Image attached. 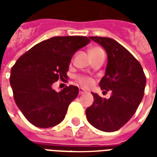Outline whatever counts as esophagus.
Wrapping results in <instances>:
<instances>
[{"label":"esophagus","mask_w":157,"mask_h":157,"mask_svg":"<svg viewBox=\"0 0 157 157\" xmlns=\"http://www.w3.org/2000/svg\"><path fill=\"white\" fill-rule=\"evenodd\" d=\"M85 92H86V91L84 90V89H82V88H81V89H79V94H84V93H85Z\"/></svg>","instance_id":"34e87169"}]
</instances>
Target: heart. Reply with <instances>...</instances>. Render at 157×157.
I'll use <instances>...</instances> for the list:
<instances>
[{"label": "heart", "mask_w": 157, "mask_h": 157, "mask_svg": "<svg viewBox=\"0 0 157 157\" xmlns=\"http://www.w3.org/2000/svg\"><path fill=\"white\" fill-rule=\"evenodd\" d=\"M99 51H101V49L100 47H93L90 50V53H93V52H99ZM77 81L79 83V84L84 86V87H89L90 86L92 83H93V79L91 78L90 77L88 76H78L77 78Z\"/></svg>", "instance_id": "1"}]
</instances>
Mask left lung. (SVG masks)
Masks as SVG:
<instances>
[{
	"label": "left lung",
	"mask_w": 157,
	"mask_h": 157,
	"mask_svg": "<svg viewBox=\"0 0 157 157\" xmlns=\"http://www.w3.org/2000/svg\"><path fill=\"white\" fill-rule=\"evenodd\" d=\"M107 54L105 76L100 81L103 92L112 91L109 99L92 93L94 102L86 109L88 122L104 132H114L128 122L140 104L146 78L140 63L127 49L111 38L92 36Z\"/></svg>",
	"instance_id": "obj_1"
}]
</instances>
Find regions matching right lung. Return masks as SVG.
Segmentation results:
<instances>
[{"label": "right lung", "mask_w": 157, "mask_h": 157, "mask_svg": "<svg viewBox=\"0 0 157 157\" xmlns=\"http://www.w3.org/2000/svg\"><path fill=\"white\" fill-rule=\"evenodd\" d=\"M90 42L84 36H56L33 46L17 59L11 69L10 84L17 107L38 128L57 125L78 94L69 85L60 92L52 89L67 73L73 54Z\"/></svg>", "instance_id": "right-lung-1"}]
</instances>
